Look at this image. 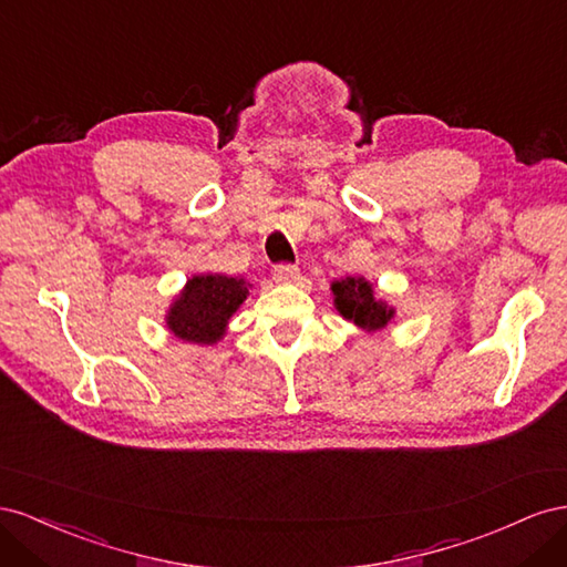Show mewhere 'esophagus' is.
Returning <instances> with one entry per match:
<instances>
[{
	"mask_svg": "<svg viewBox=\"0 0 567 567\" xmlns=\"http://www.w3.org/2000/svg\"><path fill=\"white\" fill-rule=\"evenodd\" d=\"M272 280L278 285H295V282L301 280V272L295 266H275Z\"/></svg>",
	"mask_w": 567,
	"mask_h": 567,
	"instance_id": "obj_1",
	"label": "esophagus"
}]
</instances>
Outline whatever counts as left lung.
I'll return each mask as SVG.
<instances>
[{
    "label": "left lung",
    "mask_w": 567,
    "mask_h": 567,
    "mask_svg": "<svg viewBox=\"0 0 567 567\" xmlns=\"http://www.w3.org/2000/svg\"><path fill=\"white\" fill-rule=\"evenodd\" d=\"M330 289L337 313L353 322L363 332H380L396 316L394 306H390L384 299H378L375 287L361 278V275H355V278L349 275V278L334 280Z\"/></svg>",
    "instance_id": "obj_1"
}]
</instances>
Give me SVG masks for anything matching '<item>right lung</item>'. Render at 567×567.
Listing matches in <instances>:
<instances>
[{"label": "right lung", "instance_id": "1", "mask_svg": "<svg viewBox=\"0 0 567 567\" xmlns=\"http://www.w3.org/2000/svg\"><path fill=\"white\" fill-rule=\"evenodd\" d=\"M249 297L245 278L223 272L192 275L166 311V328L189 344L214 347L228 332V322Z\"/></svg>", "mask_w": 567, "mask_h": 567}]
</instances>
